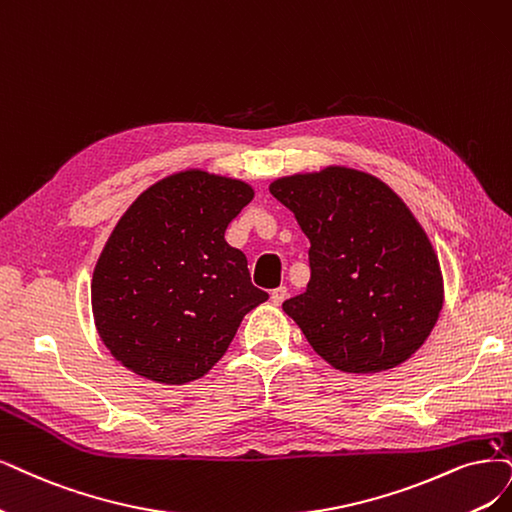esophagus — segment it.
Here are the masks:
<instances>
[{
    "label": "esophagus",
    "instance_id": "1",
    "mask_svg": "<svg viewBox=\"0 0 512 512\" xmlns=\"http://www.w3.org/2000/svg\"><path fill=\"white\" fill-rule=\"evenodd\" d=\"M287 295H289V291H287V287H278V289H274L272 291V295H270V299H272V304L274 306H280L282 301L287 299Z\"/></svg>",
    "mask_w": 512,
    "mask_h": 512
}]
</instances>
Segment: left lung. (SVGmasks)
<instances>
[{
	"mask_svg": "<svg viewBox=\"0 0 512 512\" xmlns=\"http://www.w3.org/2000/svg\"><path fill=\"white\" fill-rule=\"evenodd\" d=\"M270 194L310 240L308 289L282 310L314 352L344 373L388 371L418 352L443 308V274L407 204L346 166L276 179Z\"/></svg>",
	"mask_w": 512,
	"mask_h": 512,
	"instance_id": "obj_1",
	"label": "left lung"
}]
</instances>
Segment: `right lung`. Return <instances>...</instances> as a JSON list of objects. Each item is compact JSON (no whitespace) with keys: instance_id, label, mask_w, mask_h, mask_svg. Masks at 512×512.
I'll return each instance as SVG.
<instances>
[{"instance_id":"obj_1","label":"right lung","mask_w":512,"mask_h":512,"mask_svg":"<svg viewBox=\"0 0 512 512\" xmlns=\"http://www.w3.org/2000/svg\"><path fill=\"white\" fill-rule=\"evenodd\" d=\"M249 183L189 168L128 206L92 274V314L107 350L151 382H194L225 354L244 314L268 299L225 242L253 200Z\"/></svg>"}]
</instances>
